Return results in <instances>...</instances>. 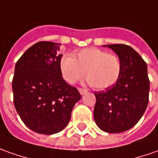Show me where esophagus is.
<instances>
[{
	"label": "esophagus",
	"instance_id": "1",
	"mask_svg": "<svg viewBox=\"0 0 158 158\" xmlns=\"http://www.w3.org/2000/svg\"><path fill=\"white\" fill-rule=\"evenodd\" d=\"M78 90H79V92H80V94H81V95L82 94H86L88 91L86 89H78Z\"/></svg>",
	"mask_w": 158,
	"mask_h": 158
}]
</instances>
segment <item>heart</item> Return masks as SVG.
Segmentation results:
<instances>
[{
    "mask_svg": "<svg viewBox=\"0 0 158 158\" xmlns=\"http://www.w3.org/2000/svg\"><path fill=\"white\" fill-rule=\"evenodd\" d=\"M59 70L67 83L74 84L86 75L87 82L94 89L103 90L114 85L122 72L120 58L106 51L91 47L64 55L59 61Z\"/></svg>",
    "mask_w": 158,
    "mask_h": 158,
    "instance_id": "1",
    "label": "heart"
}]
</instances>
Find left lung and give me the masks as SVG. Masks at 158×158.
Returning <instances> with one entry per match:
<instances>
[{"instance_id":"1","label":"left lung","mask_w":158,"mask_h":158,"mask_svg":"<svg viewBox=\"0 0 158 158\" xmlns=\"http://www.w3.org/2000/svg\"><path fill=\"white\" fill-rule=\"evenodd\" d=\"M112 49L122 63L117 82L106 91L94 93V118L99 128L118 133L133 127L143 116L149 102L147 65L138 52L123 44L103 45Z\"/></svg>"}]
</instances>
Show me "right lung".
I'll return each mask as SVG.
<instances>
[{
    "mask_svg": "<svg viewBox=\"0 0 158 158\" xmlns=\"http://www.w3.org/2000/svg\"><path fill=\"white\" fill-rule=\"evenodd\" d=\"M60 44L41 41L29 48L15 64L12 87L15 109L35 132L51 135L64 130L75 104L81 99L77 88L59 70Z\"/></svg>",
    "mask_w": 158,
    "mask_h": 158,
    "instance_id": "add662e5",
    "label": "right lung"
}]
</instances>
